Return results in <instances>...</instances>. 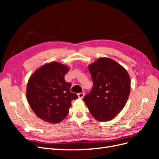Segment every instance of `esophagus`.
<instances>
[{"instance_id": "obj_1", "label": "esophagus", "mask_w": 159, "mask_h": 159, "mask_svg": "<svg viewBox=\"0 0 159 159\" xmlns=\"http://www.w3.org/2000/svg\"><path fill=\"white\" fill-rule=\"evenodd\" d=\"M78 98H79L82 99V98H84V93H83V92L79 93L78 94Z\"/></svg>"}]
</instances>
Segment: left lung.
Segmentation results:
<instances>
[{
    "instance_id": "left-lung-1",
    "label": "left lung",
    "mask_w": 159,
    "mask_h": 159,
    "mask_svg": "<svg viewBox=\"0 0 159 159\" xmlns=\"http://www.w3.org/2000/svg\"><path fill=\"white\" fill-rule=\"evenodd\" d=\"M88 68L93 85L83 100L95 119L109 121L127 103L131 88L130 77L123 66L108 57L99 58Z\"/></svg>"
}]
</instances>
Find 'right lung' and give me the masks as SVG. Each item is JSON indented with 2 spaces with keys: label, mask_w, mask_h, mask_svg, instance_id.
<instances>
[{
  "label": "right lung",
  "mask_w": 159,
  "mask_h": 159,
  "mask_svg": "<svg viewBox=\"0 0 159 159\" xmlns=\"http://www.w3.org/2000/svg\"><path fill=\"white\" fill-rule=\"evenodd\" d=\"M69 68L58 62L42 66L28 80L26 97L32 111L43 121L57 123L69 113L72 100L78 98L70 91L71 84L65 75Z\"/></svg>",
  "instance_id": "add662e5"
}]
</instances>
